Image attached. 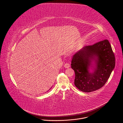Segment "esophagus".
<instances>
[{
	"instance_id": "obj_1",
	"label": "esophagus",
	"mask_w": 123,
	"mask_h": 123,
	"mask_svg": "<svg viewBox=\"0 0 123 123\" xmlns=\"http://www.w3.org/2000/svg\"><path fill=\"white\" fill-rule=\"evenodd\" d=\"M64 67H65V68H68L69 67H70V65L69 63H65V64Z\"/></svg>"
}]
</instances>
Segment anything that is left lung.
<instances>
[{"label":"left lung","mask_w":123,"mask_h":123,"mask_svg":"<svg viewBox=\"0 0 123 123\" xmlns=\"http://www.w3.org/2000/svg\"><path fill=\"white\" fill-rule=\"evenodd\" d=\"M93 60L96 68L90 73L88 69ZM71 65L75 74V86L82 92H90L100 89L106 83L115 67V55L108 40L105 39L76 52Z\"/></svg>","instance_id":"8db88e82"}]
</instances>
